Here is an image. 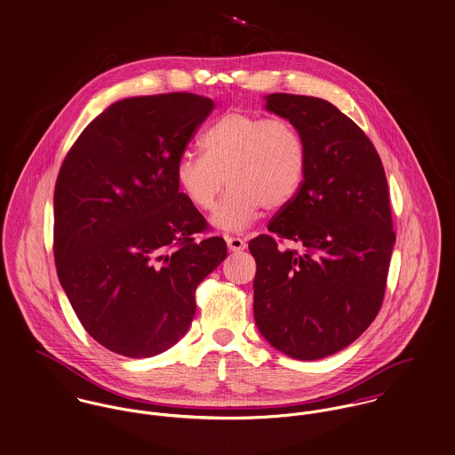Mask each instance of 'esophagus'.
<instances>
[{
	"label": "esophagus",
	"mask_w": 455,
	"mask_h": 455,
	"mask_svg": "<svg viewBox=\"0 0 455 455\" xmlns=\"http://www.w3.org/2000/svg\"><path fill=\"white\" fill-rule=\"evenodd\" d=\"M225 241H227V246H228L230 251H243V250H246V241L241 239V237L227 235Z\"/></svg>",
	"instance_id": "34e87169"
}]
</instances>
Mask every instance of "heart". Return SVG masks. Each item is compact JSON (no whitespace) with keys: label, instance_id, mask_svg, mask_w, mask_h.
Masks as SVG:
<instances>
[{"label":"heart","instance_id":"obj_1","mask_svg":"<svg viewBox=\"0 0 455 455\" xmlns=\"http://www.w3.org/2000/svg\"><path fill=\"white\" fill-rule=\"evenodd\" d=\"M203 155L183 153L174 169L187 201L211 212L230 185L212 221L223 230L241 232L263 207L277 209L300 190L307 169L302 132L286 118H267L244 111L221 115L203 136Z\"/></svg>","mask_w":455,"mask_h":455}]
</instances>
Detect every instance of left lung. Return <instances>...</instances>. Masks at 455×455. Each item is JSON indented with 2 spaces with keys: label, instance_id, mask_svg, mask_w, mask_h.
Here are the masks:
<instances>
[{
  "label": "left lung",
  "instance_id": "1",
  "mask_svg": "<svg viewBox=\"0 0 455 455\" xmlns=\"http://www.w3.org/2000/svg\"><path fill=\"white\" fill-rule=\"evenodd\" d=\"M267 109L302 132L307 169L270 234L250 241L254 321L275 349L312 361L353 344L380 310L396 241L387 180L373 143L331 102L270 94Z\"/></svg>",
  "mask_w": 455,
  "mask_h": 455
}]
</instances>
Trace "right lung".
I'll return each mask as SVG.
<instances>
[{"label":"right lung","mask_w":455,"mask_h":455,"mask_svg":"<svg viewBox=\"0 0 455 455\" xmlns=\"http://www.w3.org/2000/svg\"><path fill=\"white\" fill-rule=\"evenodd\" d=\"M209 98L188 92L111 104L60 165L53 259L85 331L127 357L174 346L196 315V290L225 258L221 237L187 201L174 169Z\"/></svg>","instance_id":"add662e5"}]
</instances>
